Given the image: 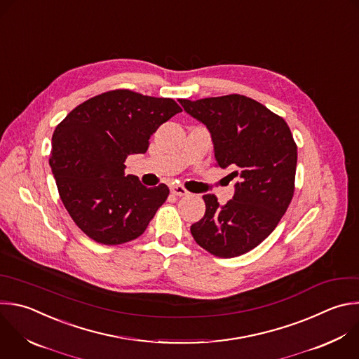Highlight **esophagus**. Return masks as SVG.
<instances>
[{
    "label": "esophagus",
    "instance_id": "esophagus-1",
    "mask_svg": "<svg viewBox=\"0 0 359 359\" xmlns=\"http://www.w3.org/2000/svg\"><path fill=\"white\" fill-rule=\"evenodd\" d=\"M170 193L175 194V196H179V197L189 194V191H187L183 186H180V184H173V186H170Z\"/></svg>",
    "mask_w": 359,
    "mask_h": 359
}]
</instances>
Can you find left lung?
<instances>
[{
    "label": "left lung",
    "mask_w": 359,
    "mask_h": 359,
    "mask_svg": "<svg viewBox=\"0 0 359 359\" xmlns=\"http://www.w3.org/2000/svg\"><path fill=\"white\" fill-rule=\"evenodd\" d=\"M211 134L214 156L238 177L232 200L203 196L204 217L190 226L194 241L218 258L240 257L276 228L294 191L297 147L286 121L240 94L179 100Z\"/></svg>",
    "instance_id": "left-lung-1"
}]
</instances>
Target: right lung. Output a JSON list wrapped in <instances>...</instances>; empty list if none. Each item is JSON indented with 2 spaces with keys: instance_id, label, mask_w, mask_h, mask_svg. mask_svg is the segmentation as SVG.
Segmentation results:
<instances>
[{
  "instance_id": "right-lung-1",
  "label": "right lung",
  "mask_w": 359,
  "mask_h": 359,
  "mask_svg": "<svg viewBox=\"0 0 359 359\" xmlns=\"http://www.w3.org/2000/svg\"><path fill=\"white\" fill-rule=\"evenodd\" d=\"M180 111L172 98L112 90L77 105L56 127L49 165L66 210L91 240L118 245L145 232L169 189L126 176L124 162L145 154L152 134Z\"/></svg>"
}]
</instances>
